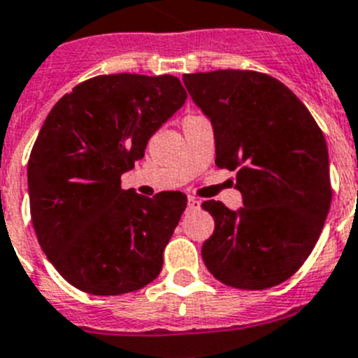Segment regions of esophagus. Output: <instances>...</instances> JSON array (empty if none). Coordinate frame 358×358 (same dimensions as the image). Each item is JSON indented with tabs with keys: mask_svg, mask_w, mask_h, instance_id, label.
<instances>
[{
	"mask_svg": "<svg viewBox=\"0 0 358 358\" xmlns=\"http://www.w3.org/2000/svg\"><path fill=\"white\" fill-rule=\"evenodd\" d=\"M187 208H189V210H196V208H199V201H197L196 197H189V199H187Z\"/></svg>",
	"mask_w": 358,
	"mask_h": 358,
	"instance_id": "obj_1",
	"label": "esophagus"
}]
</instances>
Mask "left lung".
<instances>
[{"mask_svg": "<svg viewBox=\"0 0 358 358\" xmlns=\"http://www.w3.org/2000/svg\"><path fill=\"white\" fill-rule=\"evenodd\" d=\"M211 120L218 168L236 171L243 204L201 206L215 231L203 243L208 271L229 287L264 290L289 280L324 229L332 189L324 133L280 80L248 69L183 75Z\"/></svg>", "mask_w": 358, "mask_h": 358, "instance_id": "obj_1", "label": "left lung"}]
</instances>
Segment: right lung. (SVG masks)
<instances>
[{
  "mask_svg": "<svg viewBox=\"0 0 358 358\" xmlns=\"http://www.w3.org/2000/svg\"><path fill=\"white\" fill-rule=\"evenodd\" d=\"M185 99L171 75H99L45 119L27 162L31 220L52 266L82 292L120 296L161 273L187 196L143 197L124 190L120 176Z\"/></svg>",
  "mask_w": 358,
  "mask_h": 358,
  "instance_id": "obj_1",
  "label": "right lung"
}]
</instances>
